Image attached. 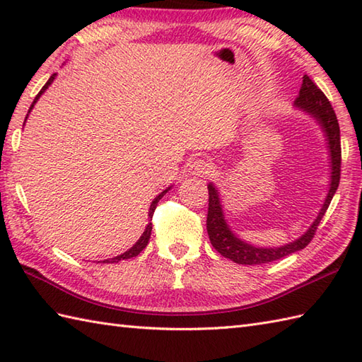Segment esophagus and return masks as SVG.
<instances>
[{
    "instance_id": "esophagus-1",
    "label": "esophagus",
    "mask_w": 362,
    "mask_h": 362,
    "mask_svg": "<svg viewBox=\"0 0 362 362\" xmlns=\"http://www.w3.org/2000/svg\"><path fill=\"white\" fill-rule=\"evenodd\" d=\"M213 173V166L211 163H209V161L204 160V158H196L191 161L189 165V175L193 177H202V179H205V177L211 175Z\"/></svg>"
}]
</instances>
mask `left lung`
Returning a JSON list of instances; mask_svg holds the SVG:
<instances>
[{"label":"left lung","mask_w":362,"mask_h":362,"mask_svg":"<svg viewBox=\"0 0 362 362\" xmlns=\"http://www.w3.org/2000/svg\"><path fill=\"white\" fill-rule=\"evenodd\" d=\"M296 107L300 110H305L310 113L311 117L317 119L322 130L325 132L329 157H332V183H329V189L322 210L319 211L316 221L313 226L306 230V233L302 235L294 243H289L281 247H255V245L247 244L241 241L240 238L233 235L232 230L227 226L224 219V213H222V206L219 201L218 189L213 187V183H209V214H206V232H209L210 241L213 247L216 249L222 257L230 258L238 264H263V263H272V261L280 259L283 257H288L291 253L298 252L305 249L306 245L311 243V240L316 235V230L320 224L322 218L328 209L329 202L336 193L337 187H339L341 180V130L339 122H337L336 113L333 110L332 104L327 99L316 83H314L310 76H303L302 87H300L298 96L296 99Z\"/></svg>","instance_id":"8db88e82"}]
</instances>
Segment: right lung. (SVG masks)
I'll list each match as a JSON object with an SVG mask.
<instances>
[{
  "label": "right lung",
  "instance_id": "right-lung-1",
  "mask_svg": "<svg viewBox=\"0 0 362 362\" xmlns=\"http://www.w3.org/2000/svg\"><path fill=\"white\" fill-rule=\"evenodd\" d=\"M54 78H56V74H52L51 78L48 79V82H46L45 86H43V88H42L40 91H38V95L35 96L34 103L30 104V107H29V112H30V109H33L34 104L37 103V99L40 98V95L43 93V91H45L46 88H48V87L51 86V82L54 81ZM29 112H28V113H29ZM26 118H28V117H26ZM168 189H171V188H168ZM168 189H165L163 193H160V194H158V196H157V197L153 199V201H152V204H151V209H149V221H152V214H153V211H156V209H157V204H158L160 199L163 197V196L168 193ZM151 232H152V224H151V222H149L148 227H146V230H144V232H143V235L140 236V240H138V241L135 243V245H132V247H130L127 252L121 253V255H118V257L110 258V259H104L103 263H118V261H121V259H129V258H134V257H136L138 253H140V252H141V250L146 247V245H148V243H149V238H151Z\"/></svg>",
  "mask_w": 362,
  "mask_h": 362
}]
</instances>
